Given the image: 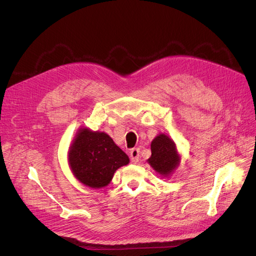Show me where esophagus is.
Instances as JSON below:
<instances>
[{"label":"esophagus","instance_id":"34e87169","mask_svg":"<svg viewBox=\"0 0 256 256\" xmlns=\"http://www.w3.org/2000/svg\"><path fill=\"white\" fill-rule=\"evenodd\" d=\"M140 158V150L138 148H132L130 150V159L132 164H136Z\"/></svg>","mask_w":256,"mask_h":256}]
</instances>
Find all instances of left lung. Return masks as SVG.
<instances>
[{
    "label": "left lung",
    "mask_w": 256,
    "mask_h": 256,
    "mask_svg": "<svg viewBox=\"0 0 256 256\" xmlns=\"http://www.w3.org/2000/svg\"><path fill=\"white\" fill-rule=\"evenodd\" d=\"M150 150L152 156L147 162L161 176H171L180 162L175 142L168 136L160 134L152 141Z\"/></svg>",
    "instance_id": "obj_1"
}]
</instances>
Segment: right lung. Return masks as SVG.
<instances>
[{
    "label": "right lung",
    "instance_id": "add662e5",
    "mask_svg": "<svg viewBox=\"0 0 256 256\" xmlns=\"http://www.w3.org/2000/svg\"><path fill=\"white\" fill-rule=\"evenodd\" d=\"M68 164L80 182L100 189L110 184L116 170L129 164V157L109 134L81 128L69 147Z\"/></svg>",
    "mask_w": 256,
    "mask_h": 256
}]
</instances>
